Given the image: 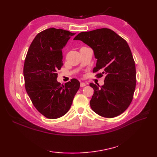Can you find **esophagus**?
Wrapping results in <instances>:
<instances>
[{"mask_svg": "<svg viewBox=\"0 0 157 157\" xmlns=\"http://www.w3.org/2000/svg\"><path fill=\"white\" fill-rule=\"evenodd\" d=\"M86 84H85V83L84 82H81L80 83V87L81 88H83V87H84V86H86Z\"/></svg>", "mask_w": 157, "mask_h": 157, "instance_id": "obj_1", "label": "esophagus"}]
</instances>
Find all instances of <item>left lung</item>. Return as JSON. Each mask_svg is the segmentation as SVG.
<instances>
[{"label":"left lung","mask_w":157,"mask_h":157,"mask_svg":"<svg viewBox=\"0 0 157 157\" xmlns=\"http://www.w3.org/2000/svg\"><path fill=\"white\" fill-rule=\"evenodd\" d=\"M74 40H80L93 49L96 78L105 76V84L99 87L93 83L94 90L90 103L92 109L103 117L121 115L131 104L136 84L135 61L124 39L108 28L81 32Z\"/></svg>","instance_id":"left-lung-1"}]
</instances>
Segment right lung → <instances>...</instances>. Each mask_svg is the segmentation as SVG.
<instances>
[{
	"label": "right lung",
	"instance_id": "right-lung-1",
	"mask_svg": "<svg viewBox=\"0 0 157 157\" xmlns=\"http://www.w3.org/2000/svg\"><path fill=\"white\" fill-rule=\"evenodd\" d=\"M74 33L54 28L38 33L29 46L23 66L25 87L32 104L48 119H57L68 112L79 88L71 79L65 85L56 81L63 65L62 49Z\"/></svg>",
	"mask_w": 157,
	"mask_h": 157
}]
</instances>
